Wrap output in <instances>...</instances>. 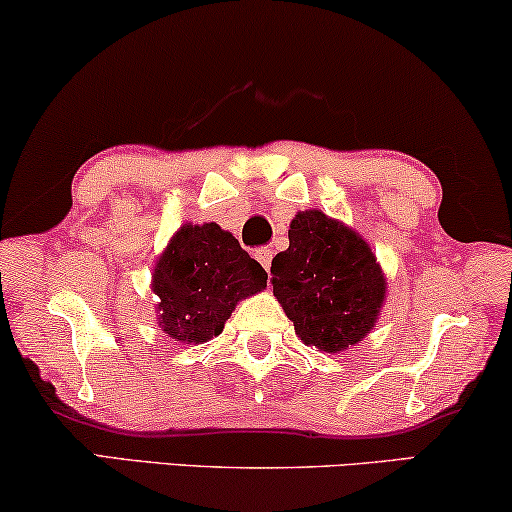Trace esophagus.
Wrapping results in <instances>:
<instances>
[{
    "label": "esophagus",
    "instance_id": "1",
    "mask_svg": "<svg viewBox=\"0 0 512 512\" xmlns=\"http://www.w3.org/2000/svg\"><path fill=\"white\" fill-rule=\"evenodd\" d=\"M254 256H256V261L261 263L265 270H270V263H272V256H275V251H272L270 247H258L254 251Z\"/></svg>",
    "mask_w": 512,
    "mask_h": 512
}]
</instances>
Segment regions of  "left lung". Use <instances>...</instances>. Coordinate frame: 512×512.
Instances as JSON below:
<instances>
[{"instance_id": "1", "label": "left lung", "mask_w": 512, "mask_h": 512, "mask_svg": "<svg viewBox=\"0 0 512 512\" xmlns=\"http://www.w3.org/2000/svg\"><path fill=\"white\" fill-rule=\"evenodd\" d=\"M270 272L298 338L331 354L368 335L387 289L368 244L319 209L296 214L289 249L272 258Z\"/></svg>"}]
</instances>
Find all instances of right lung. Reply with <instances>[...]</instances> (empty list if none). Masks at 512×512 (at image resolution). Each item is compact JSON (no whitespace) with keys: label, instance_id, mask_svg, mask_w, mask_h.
<instances>
[{"label":"right lung","instance_id":"add662e5","mask_svg":"<svg viewBox=\"0 0 512 512\" xmlns=\"http://www.w3.org/2000/svg\"><path fill=\"white\" fill-rule=\"evenodd\" d=\"M268 272L216 223L184 226L153 272L163 331L179 342H207L223 331L237 300L265 289Z\"/></svg>","mask_w":512,"mask_h":512}]
</instances>
